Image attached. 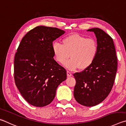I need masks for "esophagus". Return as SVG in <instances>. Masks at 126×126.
Listing matches in <instances>:
<instances>
[{
	"label": "esophagus",
	"instance_id": "34e87169",
	"mask_svg": "<svg viewBox=\"0 0 126 126\" xmlns=\"http://www.w3.org/2000/svg\"><path fill=\"white\" fill-rule=\"evenodd\" d=\"M67 76L70 77V76H71L72 75L71 72L67 71Z\"/></svg>",
	"mask_w": 126,
	"mask_h": 126
}]
</instances>
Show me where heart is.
<instances>
[{
  "label": "heart",
  "mask_w": 126,
  "mask_h": 126,
  "mask_svg": "<svg viewBox=\"0 0 126 126\" xmlns=\"http://www.w3.org/2000/svg\"><path fill=\"white\" fill-rule=\"evenodd\" d=\"M52 51L56 60L71 70L79 68L87 69L96 58L98 44L94 39L87 38L79 34H72L65 37L63 45L57 42L53 43Z\"/></svg>",
  "instance_id": "1"
}]
</instances>
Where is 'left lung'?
<instances>
[{
    "label": "left lung",
    "mask_w": 126,
    "mask_h": 126,
    "mask_svg": "<svg viewBox=\"0 0 126 126\" xmlns=\"http://www.w3.org/2000/svg\"><path fill=\"white\" fill-rule=\"evenodd\" d=\"M94 32L98 44V53L93 63L80 72H76L74 95L77 102L92 107L99 104L109 95L113 87L117 70V58L112 37L99 28Z\"/></svg>",
    "instance_id": "8db88e82"
}]
</instances>
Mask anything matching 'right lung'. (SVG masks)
<instances>
[{
  "mask_svg": "<svg viewBox=\"0 0 126 126\" xmlns=\"http://www.w3.org/2000/svg\"><path fill=\"white\" fill-rule=\"evenodd\" d=\"M65 33L56 28L36 26L22 39L14 58L15 85L30 105L44 107L54 100L66 71L54 59L52 42Z\"/></svg>",
  "mask_w": 126,
  "mask_h": 126,
  "instance_id": "add662e5",
  "label": "right lung"
}]
</instances>
